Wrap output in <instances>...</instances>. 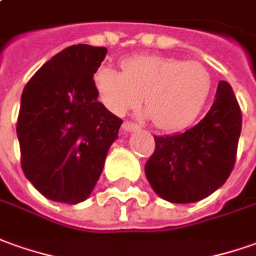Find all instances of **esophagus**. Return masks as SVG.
I'll use <instances>...</instances> for the list:
<instances>
[{"instance_id":"1","label":"esophagus","mask_w":256,"mask_h":256,"mask_svg":"<svg viewBox=\"0 0 256 256\" xmlns=\"http://www.w3.org/2000/svg\"><path fill=\"white\" fill-rule=\"evenodd\" d=\"M122 130L126 132H132V131H138L139 125L134 124V122H130V121H124L122 124Z\"/></svg>"}]
</instances>
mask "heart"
I'll return each instance as SVG.
<instances>
[{
	"mask_svg": "<svg viewBox=\"0 0 256 256\" xmlns=\"http://www.w3.org/2000/svg\"><path fill=\"white\" fill-rule=\"evenodd\" d=\"M94 86L103 104L124 114L140 102L154 126L164 131L190 125L202 111L212 89L210 74L196 61L163 56H132L121 61V72L102 66Z\"/></svg>",
	"mask_w": 256,
	"mask_h": 256,
	"instance_id": "1",
	"label": "heart"
}]
</instances>
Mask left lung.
Listing matches in <instances>:
<instances>
[{
    "instance_id": "8db88e82",
    "label": "left lung",
    "mask_w": 256,
    "mask_h": 256,
    "mask_svg": "<svg viewBox=\"0 0 256 256\" xmlns=\"http://www.w3.org/2000/svg\"><path fill=\"white\" fill-rule=\"evenodd\" d=\"M241 125L238 102L222 80L204 120L182 134L154 136V152L145 164L153 191L172 204L209 196L234 168Z\"/></svg>"
}]
</instances>
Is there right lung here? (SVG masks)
<instances>
[{"label": "right lung", "mask_w": 256, "mask_h": 256, "mask_svg": "<svg viewBox=\"0 0 256 256\" xmlns=\"http://www.w3.org/2000/svg\"><path fill=\"white\" fill-rule=\"evenodd\" d=\"M106 54V47H66L24 86L16 122L20 166L51 200L75 205L88 198L118 138L122 120L98 102L93 80Z\"/></svg>", "instance_id": "obj_1"}]
</instances>
